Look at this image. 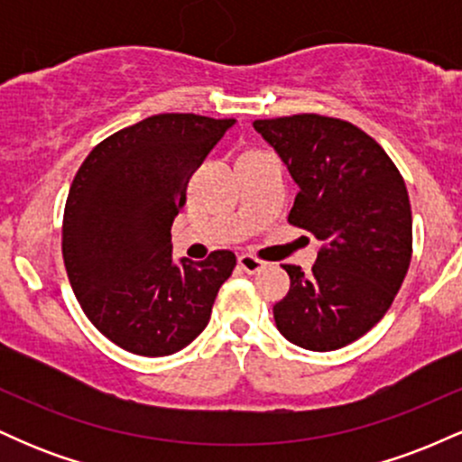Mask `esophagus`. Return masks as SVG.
Returning a JSON list of instances; mask_svg holds the SVG:
<instances>
[{"mask_svg":"<svg viewBox=\"0 0 462 462\" xmlns=\"http://www.w3.org/2000/svg\"><path fill=\"white\" fill-rule=\"evenodd\" d=\"M238 267H241L245 273H256L264 267V263L261 258L252 256V254H241V256H238Z\"/></svg>","mask_w":462,"mask_h":462,"instance_id":"34e87169","label":"esophagus"}]
</instances>
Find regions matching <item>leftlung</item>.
<instances>
[{
	"mask_svg": "<svg viewBox=\"0 0 462 462\" xmlns=\"http://www.w3.org/2000/svg\"><path fill=\"white\" fill-rule=\"evenodd\" d=\"M300 193L289 224L323 243L312 273L282 264L291 289L273 306L284 338L332 352L367 334L393 304L412 256L404 178L367 132L334 116L256 119Z\"/></svg>",
	"mask_w": 462,
	"mask_h": 462,
	"instance_id": "1",
	"label": "left lung"
}]
</instances>
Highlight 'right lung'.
<instances>
[{"label": "right lung", "mask_w": 462, "mask_h": 462, "mask_svg": "<svg viewBox=\"0 0 462 462\" xmlns=\"http://www.w3.org/2000/svg\"><path fill=\"white\" fill-rule=\"evenodd\" d=\"M235 119L153 115L93 147L62 217V258L88 321L121 349L169 356L208 326L236 256L171 258V226L195 169Z\"/></svg>", "instance_id": "right-lung-1"}]
</instances>
